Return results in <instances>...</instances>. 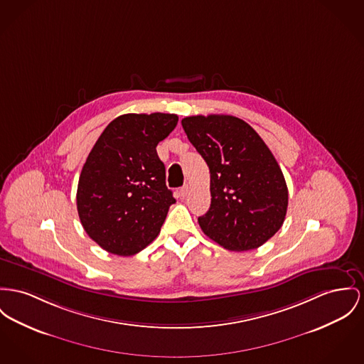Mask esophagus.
<instances>
[{
    "label": "esophagus",
    "instance_id": "1",
    "mask_svg": "<svg viewBox=\"0 0 364 364\" xmlns=\"http://www.w3.org/2000/svg\"><path fill=\"white\" fill-rule=\"evenodd\" d=\"M189 193V186L188 185H185V186H182L181 189H179V196L182 197V198H185L186 196Z\"/></svg>",
    "mask_w": 364,
    "mask_h": 364
}]
</instances>
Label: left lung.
Masks as SVG:
<instances>
[{
  "label": "left lung",
  "mask_w": 364,
  "mask_h": 364,
  "mask_svg": "<svg viewBox=\"0 0 364 364\" xmlns=\"http://www.w3.org/2000/svg\"><path fill=\"white\" fill-rule=\"evenodd\" d=\"M182 127L211 173V205L200 228L230 251L261 247L282 228L289 205L274 156L251 125L233 116H191Z\"/></svg>",
  "instance_id": "obj_1"
}]
</instances>
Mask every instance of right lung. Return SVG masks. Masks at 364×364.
Here are the masks:
<instances>
[{
	"label": "right lung",
	"mask_w": 364,
	"mask_h": 364,
	"mask_svg": "<svg viewBox=\"0 0 364 364\" xmlns=\"http://www.w3.org/2000/svg\"><path fill=\"white\" fill-rule=\"evenodd\" d=\"M170 113L122 114L97 138L82 167L77 211L87 235L129 257L153 242L175 203L156 147L176 127Z\"/></svg>",
	"instance_id": "add662e5"
}]
</instances>
